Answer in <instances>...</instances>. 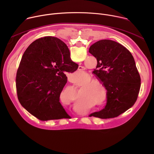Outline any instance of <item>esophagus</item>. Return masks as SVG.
I'll return each instance as SVG.
<instances>
[{"instance_id": "esophagus-1", "label": "esophagus", "mask_w": 154, "mask_h": 154, "mask_svg": "<svg viewBox=\"0 0 154 154\" xmlns=\"http://www.w3.org/2000/svg\"><path fill=\"white\" fill-rule=\"evenodd\" d=\"M78 69L80 71V72H83L84 71H85V68L84 67H83V66H79V68H78Z\"/></svg>"}]
</instances>
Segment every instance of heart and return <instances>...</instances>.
Listing matches in <instances>:
<instances>
[{"label": "heart", "instance_id": "obj_1", "mask_svg": "<svg viewBox=\"0 0 154 154\" xmlns=\"http://www.w3.org/2000/svg\"><path fill=\"white\" fill-rule=\"evenodd\" d=\"M93 82V80H90V81L88 82V83H91Z\"/></svg>", "mask_w": 154, "mask_h": 154}]
</instances>
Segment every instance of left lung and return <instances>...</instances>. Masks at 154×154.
Returning <instances> with one entry per match:
<instances>
[{"instance_id":"obj_1","label":"left lung","mask_w":154,"mask_h":154,"mask_svg":"<svg viewBox=\"0 0 154 154\" xmlns=\"http://www.w3.org/2000/svg\"><path fill=\"white\" fill-rule=\"evenodd\" d=\"M89 52L97 61L93 73L108 91L105 107L90 116L117 117L135 104L140 92L141 78L134 58L121 44L109 39L96 42L90 46Z\"/></svg>"}]
</instances>
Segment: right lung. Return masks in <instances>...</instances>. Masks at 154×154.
I'll return each instance as SVG.
<instances>
[{
  "instance_id": "1",
  "label": "right lung",
  "mask_w": 154,
  "mask_h": 154,
  "mask_svg": "<svg viewBox=\"0 0 154 154\" xmlns=\"http://www.w3.org/2000/svg\"><path fill=\"white\" fill-rule=\"evenodd\" d=\"M77 68L68 46L60 39L46 36L33 41L22 57L16 74L20 103L41 121L70 117L60 96L68 79L63 72L72 73Z\"/></svg>"
}]
</instances>
